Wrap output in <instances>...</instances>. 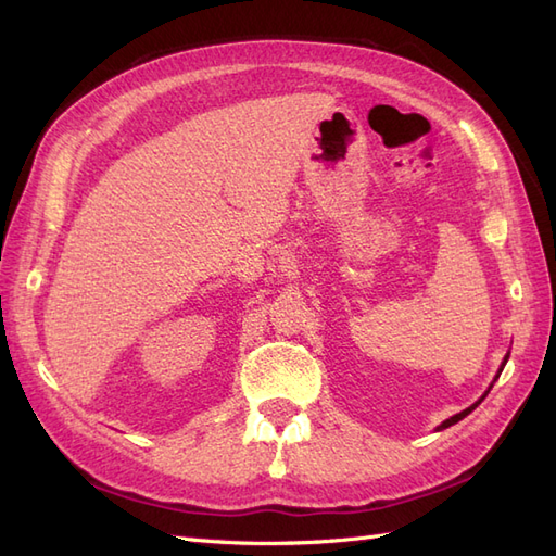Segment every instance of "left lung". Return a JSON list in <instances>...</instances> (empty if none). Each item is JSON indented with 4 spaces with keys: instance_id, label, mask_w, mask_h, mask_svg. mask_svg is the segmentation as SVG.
I'll list each match as a JSON object with an SVG mask.
<instances>
[{
    "instance_id": "1",
    "label": "left lung",
    "mask_w": 556,
    "mask_h": 556,
    "mask_svg": "<svg viewBox=\"0 0 556 556\" xmlns=\"http://www.w3.org/2000/svg\"><path fill=\"white\" fill-rule=\"evenodd\" d=\"M506 362H508V357H506ZM501 371H503V368H501ZM480 403V401H478ZM478 403H473V406H470V408H466V410H462V413H457V415H454V417H450V419H445V422L439 427V429H447V427H452V425H457L459 422V419H464L470 410H476L478 408Z\"/></svg>"
}]
</instances>
